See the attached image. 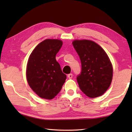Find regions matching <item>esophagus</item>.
<instances>
[{
	"label": "esophagus",
	"instance_id": "34e87169",
	"mask_svg": "<svg viewBox=\"0 0 132 132\" xmlns=\"http://www.w3.org/2000/svg\"><path fill=\"white\" fill-rule=\"evenodd\" d=\"M68 78H69V79H72V77H73V75L71 74V73H70V74H69V75H68Z\"/></svg>",
	"mask_w": 132,
	"mask_h": 132
}]
</instances>
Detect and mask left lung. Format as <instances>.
I'll return each instance as SVG.
<instances>
[{
  "mask_svg": "<svg viewBox=\"0 0 132 132\" xmlns=\"http://www.w3.org/2000/svg\"><path fill=\"white\" fill-rule=\"evenodd\" d=\"M72 44L81 63V73L77 77L80 90L90 98L101 96L112 80L113 68L108 56L90 40H75Z\"/></svg>",
  "mask_w": 132,
  "mask_h": 132,
  "instance_id": "obj_1",
  "label": "left lung"
}]
</instances>
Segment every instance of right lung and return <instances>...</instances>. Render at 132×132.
Instances as JSON below:
<instances>
[{
    "mask_svg": "<svg viewBox=\"0 0 132 132\" xmlns=\"http://www.w3.org/2000/svg\"><path fill=\"white\" fill-rule=\"evenodd\" d=\"M62 44L61 40L46 39L38 45L28 58L27 80L31 88L42 98L53 99L65 82L66 75L56 60Z\"/></svg>",
    "mask_w": 132,
    "mask_h": 132,
    "instance_id": "add662e5",
    "label": "right lung"
}]
</instances>
